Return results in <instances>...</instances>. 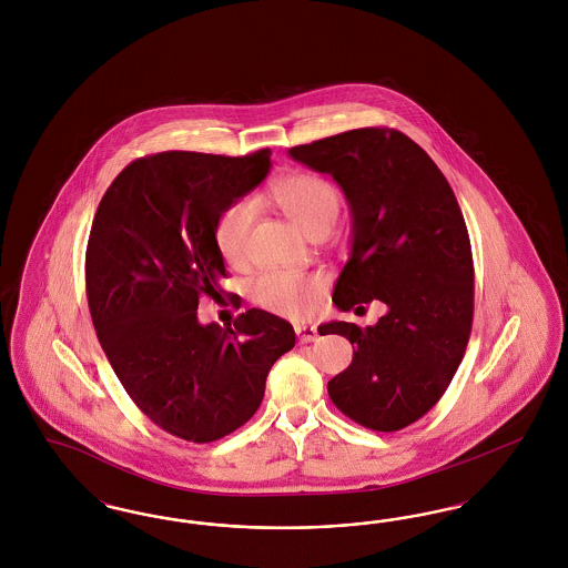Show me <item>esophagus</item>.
<instances>
[{"label":"esophagus","mask_w":568,"mask_h":568,"mask_svg":"<svg viewBox=\"0 0 568 568\" xmlns=\"http://www.w3.org/2000/svg\"><path fill=\"white\" fill-rule=\"evenodd\" d=\"M296 334L297 338H300V343H313V341H317V327L315 325H306V324H297L296 325Z\"/></svg>","instance_id":"esophagus-1"}]
</instances>
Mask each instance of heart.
<instances>
[{
  "mask_svg": "<svg viewBox=\"0 0 568 568\" xmlns=\"http://www.w3.org/2000/svg\"><path fill=\"white\" fill-rule=\"evenodd\" d=\"M268 200L306 236L329 232L341 213L338 190L322 176L306 172L278 179L268 191ZM253 216V206L241 200L227 206L216 221V246L230 266L241 268L248 260ZM324 292V276L315 272H264L253 283V300L260 306L294 320L311 317L320 308Z\"/></svg>",
  "mask_w": 568,
  "mask_h": 568,
  "instance_id": "b5f03b06",
  "label": "heart"
}]
</instances>
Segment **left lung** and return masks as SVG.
<instances>
[{
    "instance_id": "obj_1",
    "label": "left lung",
    "mask_w": 568,
    "mask_h": 568,
    "mask_svg": "<svg viewBox=\"0 0 568 568\" xmlns=\"http://www.w3.org/2000/svg\"><path fill=\"white\" fill-rule=\"evenodd\" d=\"M290 155L329 174L352 209V255L334 304L387 306L375 325L320 327L355 345L327 394L364 428L403 430L440 400L473 327L475 271L458 200L430 155L398 130H352Z\"/></svg>"
}]
</instances>
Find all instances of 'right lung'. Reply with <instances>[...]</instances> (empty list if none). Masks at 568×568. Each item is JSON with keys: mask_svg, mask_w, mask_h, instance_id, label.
I'll use <instances>...</instances> for the list:
<instances>
[{"mask_svg": "<svg viewBox=\"0 0 568 568\" xmlns=\"http://www.w3.org/2000/svg\"><path fill=\"white\" fill-rule=\"evenodd\" d=\"M268 170V149L140 158L112 181L93 216L84 281L100 345L135 406L191 443L246 424L272 364L296 345L292 324L262 308L227 327L197 322L200 297L223 292L216 221Z\"/></svg>", "mask_w": 568, "mask_h": 568, "instance_id": "obj_1", "label": "right lung"}]
</instances>
